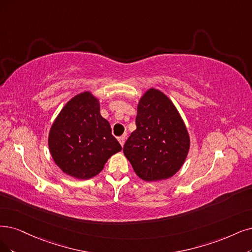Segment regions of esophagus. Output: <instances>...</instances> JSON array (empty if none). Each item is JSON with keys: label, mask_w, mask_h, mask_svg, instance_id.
Instances as JSON below:
<instances>
[{"label": "esophagus", "mask_w": 252, "mask_h": 252, "mask_svg": "<svg viewBox=\"0 0 252 252\" xmlns=\"http://www.w3.org/2000/svg\"><path fill=\"white\" fill-rule=\"evenodd\" d=\"M118 141H119V143H120L121 146H124V145H125V142H126V137H125V136L119 137V138H118Z\"/></svg>", "instance_id": "esophagus-1"}]
</instances>
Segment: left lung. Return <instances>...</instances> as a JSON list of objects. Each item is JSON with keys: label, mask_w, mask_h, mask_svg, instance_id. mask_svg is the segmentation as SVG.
I'll list each match as a JSON object with an SVG mask.
<instances>
[{"label": "left lung", "mask_w": 252, "mask_h": 252, "mask_svg": "<svg viewBox=\"0 0 252 252\" xmlns=\"http://www.w3.org/2000/svg\"><path fill=\"white\" fill-rule=\"evenodd\" d=\"M136 126L124 146L135 173L145 182L171 178L190 150V136L178 109L165 93L150 88L139 99Z\"/></svg>", "instance_id": "obj_1"}]
</instances>
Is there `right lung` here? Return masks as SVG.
<instances>
[{
    "mask_svg": "<svg viewBox=\"0 0 252 252\" xmlns=\"http://www.w3.org/2000/svg\"><path fill=\"white\" fill-rule=\"evenodd\" d=\"M99 105L90 91L81 92L65 104L50 128L48 144L53 160L74 179L94 178L110 158L123 150L109 121L100 115Z\"/></svg>",
    "mask_w": 252,
    "mask_h": 252,
    "instance_id": "1",
    "label": "right lung"
}]
</instances>
